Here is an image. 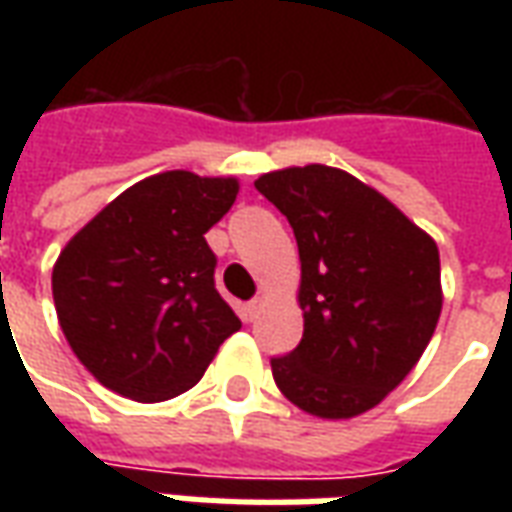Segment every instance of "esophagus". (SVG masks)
Wrapping results in <instances>:
<instances>
[{
    "instance_id": "obj_1",
    "label": "esophagus",
    "mask_w": 512,
    "mask_h": 512,
    "mask_svg": "<svg viewBox=\"0 0 512 512\" xmlns=\"http://www.w3.org/2000/svg\"><path fill=\"white\" fill-rule=\"evenodd\" d=\"M260 310H263V299H252L249 304H246V321H255L257 315H260Z\"/></svg>"
}]
</instances>
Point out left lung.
I'll return each instance as SVG.
<instances>
[{"label": "left lung", "mask_w": 512, "mask_h": 512, "mask_svg": "<svg viewBox=\"0 0 512 512\" xmlns=\"http://www.w3.org/2000/svg\"><path fill=\"white\" fill-rule=\"evenodd\" d=\"M301 260L304 337L271 359L279 392L321 419L378 406L414 370L441 315L439 246L384 194L326 164L266 172Z\"/></svg>", "instance_id": "1"}]
</instances>
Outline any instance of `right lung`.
Here are the masks:
<instances>
[{
	"instance_id": "add662e5",
	"label": "right lung",
	"mask_w": 512,
	"mask_h": 512,
	"mask_svg": "<svg viewBox=\"0 0 512 512\" xmlns=\"http://www.w3.org/2000/svg\"><path fill=\"white\" fill-rule=\"evenodd\" d=\"M235 178L172 169L139 180L65 244L51 271L62 334L106 389L161 403L197 384L241 329L213 282L205 233Z\"/></svg>"
}]
</instances>
